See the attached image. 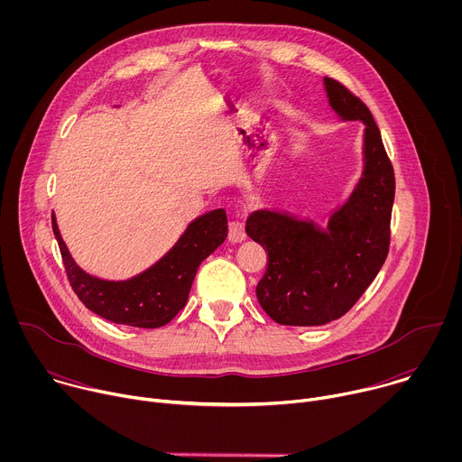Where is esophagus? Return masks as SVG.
I'll return each instance as SVG.
<instances>
[{"label": "esophagus", "mask_w": 462, "mask_h": 462, "mask_svg": "<svg viewBox=\"0 0 462 462\" xmlns=\"http://www.w3.org/2000/svg\"><path fill=\"white\" fill-rule=\"evenodd\" d=\"M246 239V232H245V225L241 221H232L228 225V241L230 243H241Z\"/></svg>", "instance_id": "34e87169"}]
</instances>
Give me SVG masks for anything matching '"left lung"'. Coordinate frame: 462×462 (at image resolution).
<instances>
[{"label": "left lung", "instance_id": "1", "mask_svg": "<svg viewBox=\"0 0 462 462\" xmlns=\"http://www.w3.org/2000/svg\"><path fill=\"white\" fill-rule=\"evenodd\" d=\"M323 88L340 120L364 124V166L327 226L276 208L248 216L246 234L269 252L255 296L282 325H325L344 316L376 278L389 250L394 175L380 129L367 106L340 82L325 77Z\"/></svg>", "mask_w": 462, "mask_h": 462}]
</instances>
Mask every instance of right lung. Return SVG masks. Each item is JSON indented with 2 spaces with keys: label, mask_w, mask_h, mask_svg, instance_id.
Segmentation results:
<instances>
[{
  "label": "right lung",
  "mask_w": 462,
  "mask_h": 462,
  "mask_svg": "<svg viewBox=\"0 0 462 462\" xmlns=\"http://www.w3.org/2000/svg\"><path fill=\"white\" fill-rule=\"evenodd\" d=\"M52 232L69 283L91 312L120 325L157 328L186 305L197 269L226 239L228 226L223 208L195 217L157 263L127 280H104L86 273L65 245L54 214Z\"/></svg>",
  "instance_id": "right-lung-1"
}]
</instances>
